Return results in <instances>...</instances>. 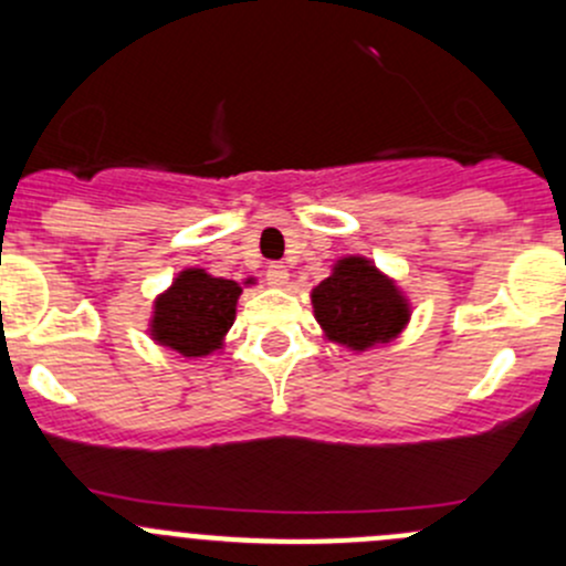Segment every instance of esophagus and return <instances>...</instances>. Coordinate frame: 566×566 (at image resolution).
<instances>
[{
    "mask_svg": "<svg viewBox=\"0 0 566 566\" xmlns=\"http://www.w3.org/2000/svg\"><path fill=\"white\" fill-rule=\"evenodd\" d=\"M265 282L271 284V287H287L290 271L282 265V262H273V265H268L265 271Z\"/></svg>",
    "mask_w": 566,
    "mask_h": 566,
    "instance_id": "34e87169",
    "label": "esophagus"
}]
</instances>
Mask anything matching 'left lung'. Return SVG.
Returning <instances> with one entry per match:
<instances>
[{
    "label": "left lung",
    "instance_id": "1",
    "mask_svg": "<svg viewBox=\"0 0 566 566\" xmlns=\"http://www.w3.org/2000/svg\"><path fill=\"white\" fill-rule=\"evenodd\" d=\"M312 310L325 339L356 353L389 345L410 319L408 295L361 254L331 265V276L312 290Z\"/></svg>",
    "mask_w": 566,
    "mask_h": 566
}]
</instances>
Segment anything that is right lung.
Masks as SVG:
<instances>
[{
	"label": "right lung",
	"mask_w": 566,
	"mask_h": 566,
	"mask_svg": "<svg viewBox=\"0 0 566 566\" xmlns=\"http://www.w3.org/2000/svg\"><path fill=\"white\" fill-rule=\"evenodd\" d=\"M243 284H254L247 279ZM243 287L232 279L210 276L205 268H186L153 301L150 339L186 358H202L224 347L227 331L235 323V306Z\"/></svg>",
	"instance_id": "add662e5"
}]
</instances>
